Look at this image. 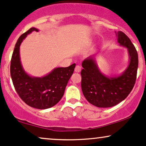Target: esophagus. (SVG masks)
<instances>
[{
  "label": "esophagus",
  "instance_id": "34e87169",
  "mask_svg": "<svg viewBox=\"0 0 146 146\" xmlns=\"http://www.w3.org/2000/svg\"><path fill=\"white\" fill-rule=\"evenodd\" d=\"M74 70L76 72H80L81 71V67L80 66H76Z\"/></svg>",
  "mask_w": 146,
  "mask_h": 146
}]
</instances>
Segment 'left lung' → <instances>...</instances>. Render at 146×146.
Listing matches in <instances>:
<instances>
[{
    "label": "left lung",
    "mask_w": 146,
    "mask_h": 146,
    "mask_svg": "<svg viewBox=\"0 0 146 146\" xmlns=\"http://www.w3.org/2000/svg\"><path fill=\"white\" fill-rule=\"evenodd\" d=\"M116 35L117 42L127 48L129 57L128 67L121 74L116 77L104 75L92 56L82 63V93L87 101L97 107H111L119 104L129 95L135 83L138 68L137 50L123 32L118 31Z\"/></svg>",
    "instance_id": "8db88e82"
}]
</instances>
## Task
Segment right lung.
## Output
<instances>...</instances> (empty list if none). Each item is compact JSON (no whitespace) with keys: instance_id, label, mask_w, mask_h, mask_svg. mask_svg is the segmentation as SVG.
<instances>
[{"instance_id":"right-lung-1","label":"right lung","mask_w":146,"mask_h":146,"mask_svg":"<svg viewBox=\"0 0 146 146\" xmlns=\"http://www.w3.org/2000/svg\"><path fill=\"white\" fill-rule=\"evenodd\" d=\"M33 31L39 30L31 28L22 34L17 41L11 58V76L15 90L25 103L31 107L45 109L53 107L60 101L76 64L66 68H56L41 78L28 75L21 63L19 48L23 39Z\"/></svg>"}]
</instances>
